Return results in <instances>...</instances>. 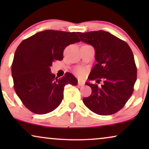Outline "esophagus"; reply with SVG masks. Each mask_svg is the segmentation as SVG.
<instances>
[{"mask_svg": "<svg viewBox=\"0 0 149 149\" xmlns=\"http://www.w3.org/2000/svg\"><path fill=\"white\" fill-rule=\"evenodd\" d=\"M78 85H79V86H84V85H85V83H83V82H82V81H79V82H78Z\"/></svg>", "mask_w": 149, "mask_h": 149, "instance_id": "34e87169", "label": "esophagus"}]
</instances>
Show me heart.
<instances>
[{"mask_svg":"<svg viewBox=\"0 0 149 149\" xmlns=\"http://www.w3.org/2000/svg\"><path fill=\"white\" fill-rule=\"evenodd\" d=\"M85 73H86V70L85 68H81V67H79L76 69V74L77 76L80 79H83L85 76Z\"/></svg>","mask_w":149,"mask_h":149,"instance_id":"1","label":"heart"}]
</instances>
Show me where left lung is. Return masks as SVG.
Instances as JSON below:
<instances>
[{
	"label": "left lung",
	"instance_id": "8db88e82",
	"mask_svg": "<svg viewBox=\"0 0 149 149\" xmlns=\"http://www.w3.org/2000/svg\"><path fill=\"white\" fill-rule=\"evenodd\" d=\"M83 42L95 49L97 64L89 79L102 81L86 83L91 88L90 96L84 97V104L100 115H110L120 111L132 96L137 79V68L128 44L103 30L77 32Z\"/></svg>",
	"mask_w": 149,
	"mask_h": 149
}]
</instances>
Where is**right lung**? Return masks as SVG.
Instances as JSON below:
<instances>
[{
	"mask_svg": "<svg viewBox=\"0 0 149 149\" xmlns=\"http://www.w3.org/2000/svg\"><path fill=\"white\" fill-rule=\"evenodd\" d=\"M76 32L47 30L22 40L11 65L13 87L23 104L32 113L43 115L62 102L64 87L78 83L74 75L65 73L58 79L51 72L56 61L63 60L69 45L80 42Z\"/></svg>",
	"mask_w": 149,
	"mask_h": 149,
	"instance_id": "1",
	"label": "right lung"
}]
</instances>
